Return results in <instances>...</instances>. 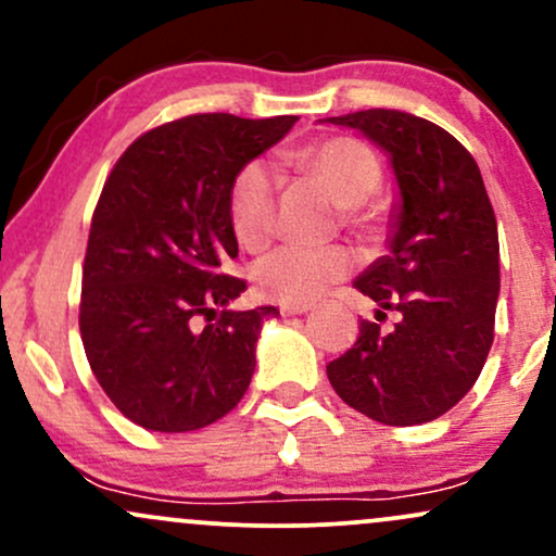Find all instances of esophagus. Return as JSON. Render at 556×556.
I'll return each mask as SVG.
<instances>
[{"instance_id":"1","label":"esophagus","mask_w":556,"mask_h":556,"mask_svg":"<svg viewBox=\"0 0 556 556\" xmlns=\"http://www.w3.org/2000/svg\"><path fill=\"white\" fill-rule=\"evenodd\" d=\"M282 316H303V314H308L311 311V305H282Z\"/></svg>"}]
</instances>
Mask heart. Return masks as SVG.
Returning <instances> with one entry per match:
<instances>
[{"label":"heart","instance_id":"heart-1","mask_svg":"<svg viewBox=\"0 0 556 556\" xmlns=\"http://www.w3.org/2000/svg\"><path fill=\"white\" fill-rule=\"evenodd\" d=\"M292 167L311 175L329 190L353 225H366V201L381 185V164L366 143L355 138H327L290 156ZM279 175L264 159L242 164L227 190V219L242 245L258 251L274 235ZM353 253L342 245H279L253 266V282L271 303L308 305L353 271Z\"/></svg>","mask_w":556,"mask_h":556}]
</instances>
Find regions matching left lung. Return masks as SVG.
Returning a JSON list of instances; mask_svg holds the SVG:
<instances>
[{
    "instance_id": "left-lung-1",
    "label": "left lung",
    "mask_w": 556,
    "mask_h": 556,
    "mask_svg": "<svg viewBox=\"0 0 556 556\" xmlns=\"http://www.w3.org/2000/svg\"><path fill=\"white\" fill-rule=\"evenodd\" d=\"M324 123L379 146L400 195L389 253L353 282L379 308L400 311V321L387 334L361 321L358 342L327 376L363 416L429 424L470 392L494 342L500 238L481 169L460 140L416 114L366 110Z\"/></svg>"
}]
</instances>
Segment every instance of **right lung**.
Segmentation results:
<instances>
[{"mask_svg": "<svg viewBox=\"0 0 556 556\" xmlns=\"http://www.w3.org/2000/svg\"><path fill=\"white\" fill-rule=\"evenodd\" d=\"M298 117L193 114L140 136L101 190L83 264L80 337L117 410L149 431H195L227 416L256 368L274 305L232 311L245 282L227 190L242 164ZM206 315L214 325L201 328Z\"/></svg>", "mask_w": 556, "mask_h": 556, "instance_id": "add662e5", "label": "right lung"}]
</instances>
